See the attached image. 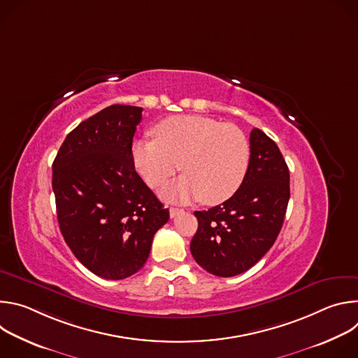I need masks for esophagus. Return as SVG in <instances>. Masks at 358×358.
Masks as SVG:
<instances>
[{
	"mask_svg": "<svg viewBox=\"0 0 358 358\" xmlns=\"http://www.w3.org/2000/svg\"><path fill=\"white\" fill-rule=\"evenodd\" d=\"M182 213H184V210H181V208H174V207L170 208V217H171V218H176L177 215H180V214H182Z\"/></svg>",
	"mask_w": 358,
	"mask_h": 358,
	"instance_id": "esophagus-1",
	"label": "esophagus"
}]
</instances>
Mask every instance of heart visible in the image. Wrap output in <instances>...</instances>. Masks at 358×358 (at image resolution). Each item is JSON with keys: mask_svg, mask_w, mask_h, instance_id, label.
Here are the masks:
<instances>
[{"mask_svg": "<svg viewBox=\"0 0 358 358\" xmlns=\"http://www.w3.org/2000/svg\"><path fill=\"white\" fill-rule=\"evenodd\" d=\"M131 156L137 173L155 189L166 187L181 169L185 176L164 192L169 199L199 198L217 206L243 182L250 148L234 124L201 115H177L155 127V140L134 141Z\"/></svg>", "mask_w": 358, "mask_h": 358, "instance_id": "b5f03b06", "label": "heart"}]
</instances>
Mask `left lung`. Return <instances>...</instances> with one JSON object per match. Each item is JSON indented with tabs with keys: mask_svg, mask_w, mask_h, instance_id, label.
<instances>
[{
	"mask_svg": "<svg viewBox=\"0 0 358 358\" xmlns=\"http://www.w3.org/2000/svg\"><path fill=\"white\" fill-rule=\"evenodd\" d=\"M250 159L239 189L221 206L195 211L191 239L195 262L231 278L246 272L275 243L290 196L289 169L276 143L262 130L250 131Z\"/></svg>",
	"mask_w": 358,
	"mask_h": 358,
	"instance_id": "obj_1",
	"label": "left lung"
}]
</instances>
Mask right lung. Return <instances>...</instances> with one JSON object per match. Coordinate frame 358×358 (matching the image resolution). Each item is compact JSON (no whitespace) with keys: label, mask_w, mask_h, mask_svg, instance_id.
Listing matches in <instances>:
<instances>
[{"label":"right lung","mask_w":358,"mask_h":358,"mask_svg":"<svg viewBox=\"0 0 358 358\" xmlns=\"http://www.w3.org/2000/svg\"><path fill=\"white\" fill-rule=\"evenodd\" d=\"M141 108L112 105L75 127L52 164L59 229L92 273L120 280L138 272L169 208L134 170Z\"/></svg>","instance_id":"1"}]
</instances>
